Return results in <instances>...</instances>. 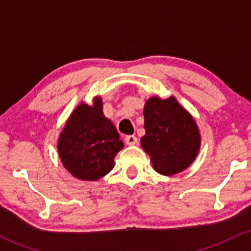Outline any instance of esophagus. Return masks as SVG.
I'll use <instances>...</instances> for the list:
<instances>
[{
  "label": "esophagus",
  "instance_id": "esophagus-1",
  "mask_svg": "<svg viewBox=\"0 0 251 251\" xmlns=\"http://www.w3.org/2000/svg\"><path fill=\"white\" fill-rule=\"evenodd\" d=\"M125 143L127 145H135L138 143V138L135 135H126L125 137Z\"/></svg>",
  "mask_w": 251,
  "mask_h": 251
}]
</instances>
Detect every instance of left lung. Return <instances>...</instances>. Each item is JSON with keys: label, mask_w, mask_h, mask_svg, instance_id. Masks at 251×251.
<instances>
[{"label": "left lung", "mask_w": 251, "mask_h": 251, "mask_svg": "<svg viewBox=\"0 0 251 251\" xmlns=\"http://www.w3.org/2000/svg\"><path fill=\"white\" fill-rule=\"evenodd\" d=\"M143 149L151 155L155 171L172 176L194 162L201 146L195 120L174 97L151 98L144 107Z\"/></svg>", "instance_id": "left-lung-1"}]
</instances>
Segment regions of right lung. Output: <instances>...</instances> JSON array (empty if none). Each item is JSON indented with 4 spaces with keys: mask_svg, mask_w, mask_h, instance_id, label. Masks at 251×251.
<instances>
[{
    "mask_svg": "<svg viewBox=\"0 0 251 251\" xmlns=\"http://www.w3.org/2000/svg\"><path fill=\"white\" fill-rule=\"evenodd\" d=\"M119 133L102 113V101L81 103L72 113L60 134V159L65 168L83 180H97L114 166V155L123 149Z\"/></svg>",
    "mask_w": 251,
    "mask_h": 251,
    "instance_id": "obj_1",
    "label": "right lung"
}]
</instances>
